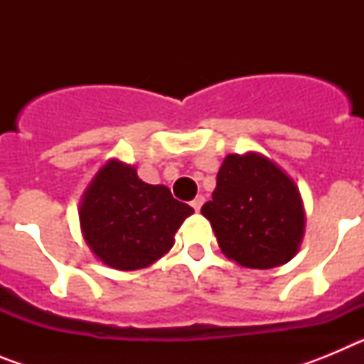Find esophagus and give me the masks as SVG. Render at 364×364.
Here are the masks:
<instances>
[{
  "label": "esophagus",
  "instance_id": "obj_1",
  "mask_svg": "<svg viewBox=\"0 0 364 364\" xmlns=\"http://www.w3.org/2000/svg\"><path fill=\"white\" fill-rule=\"evenodd\" d=\"M202 204H204V197H202V195H198L197 198H195V200L191 202V205H193V210L195 211H198L202 208Z\"/></svg>",
  "mask_w": 364,
  "mask_h": 364
}]
</instances>
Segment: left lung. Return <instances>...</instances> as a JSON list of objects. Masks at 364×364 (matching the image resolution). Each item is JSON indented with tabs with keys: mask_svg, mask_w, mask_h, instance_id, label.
<instances>
[{
	"mask_svg": "<svg viewBox=\"0 0 364 364\" xmlns=\"http://www.w3.org/2000/svg\"><path fill=\"white\" fill-rule=\"evenodd\" d=\"M218 246L244 268L281 266L297 253L304 210L294 180L262 154H228L202 205Z\"/></svg>",
	"mask_w": 364,
	"mask_h": 364,
	"instance_id": "left-lung-1",
	"label": "left lung"
}]
</instances>
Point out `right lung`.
Masks as SVG:
<instances>
[{
  "instance_id": "right-lung-1",
  "label": "right lung",
  "mask_w": 364,
  "mask_h": 364,
  "mask_svg": "<svg viewBox=\"0 0 364 364\" xmlns=\"http://www.w3.org/2000/svg\"><path fill=\"white\" fill-rule=\"evenodd\" d=\"M193 213L166 186L138 178L136 169L111 160L83 195L80 222L85 242L111 268L140 269L173 246V235Z\"/></svg>"
}]
</instances>
